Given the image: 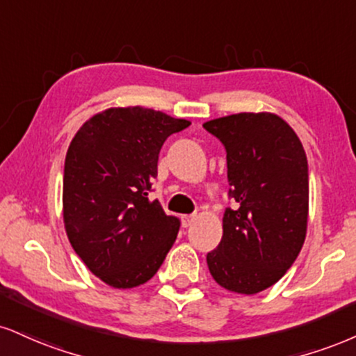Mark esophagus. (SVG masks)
Segmentation results:
<instances>
[{
	"mask_svg": "<svg viewBox=\"0 0 356 356\" xmlns=\"http://www.w3.org/2000/svg\"><path fill=\"white\" fill-rule=\"evenodd\" d=\"M195 220V216H182V225L184 227H191L192 222Z\"/></svg>",
	"mask_w": 356,
	"mask_h": 356,
	"instance_id": "34e87169",
	"label": "esophagus"
}]
</instances>
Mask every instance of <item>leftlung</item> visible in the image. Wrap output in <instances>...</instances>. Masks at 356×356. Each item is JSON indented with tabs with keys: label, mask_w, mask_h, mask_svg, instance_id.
Wrapping results in <instances>:
<instances>
[{
	"label": "left lung",
	"mask_w": 356,
	"mask_h": 356,
	"mask_svg": "<svg viewBox=\"0 0 356 356\" xmlns=\"http://www.w3.org/2000/svg\"><path fill=\"white\" fill-rule=\"evenodd\" d=\"M224 144L229 197L222 241L207 254L213 280L254 295L277 284L300 254L308 220V164L292 127L272 113H241L204 124Z\"/></svg>",
	"instance_id": "1"
}]
</instances>
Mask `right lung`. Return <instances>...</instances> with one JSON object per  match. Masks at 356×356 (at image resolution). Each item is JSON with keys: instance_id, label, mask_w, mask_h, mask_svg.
I'll return each instance as SVG.
<instances>
[{"instance_id": "obj_1", "label": "right lung", "mask_w": 356, "mask_h": 356, "mask_svg": "<svg viewBox=\"0 0 356 356\" xmlns=\"http://www.w3.org/2000/svg\"><path fill=\"white\" fill-rule=\"evenodd\" d=\"M189 126L129 106L92 115L72 137L64 162V227L86 267L114 289L151 280L175 242L181 222L149 192L162 144Z\"/></svg>"}]
</instances>
